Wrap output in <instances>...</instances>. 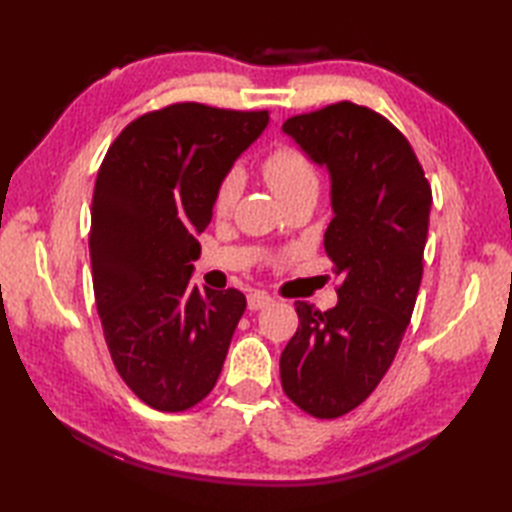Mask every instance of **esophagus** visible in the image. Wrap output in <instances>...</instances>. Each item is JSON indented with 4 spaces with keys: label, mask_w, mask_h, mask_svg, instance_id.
<instances>
[{
    "label": "esophagus",
    "mask_w": 512,
    "mask_h": 512,
    "mask_svg": "<svg viewBox=\"0 0 512 512\" xmlns=\"http://www.w3.org/2000/svg\"><path fill=\"white\" fill-rule=\"evenodd\" d=\"M270 301H273V297L266 295V292L253 290V292H250V295H248V310H262V308L268 306Z\"/></svg>",
    "instance_id": "1"
}]
</instances>
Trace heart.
Returning a JSON list of instances; mask_svg holds the SVG:
<instances>
[{
    "label": "heart",
    "instance_id": "heart-1",
    "mask_svg": "<svg viewBox=\"0 0 512 512\" xmlns=\"http://www.w3.org/2000/svg\"><path fill=\"white\" fill-rule=\"evenodd\" d=\"M262 176L279 200L303 189H317L319 184L317 169H314L310 156L292 145H279L270 151L262 160ZM237 198L239 176L231 171L217 182L213 193V211L217 215H228L233 211Z\"/></svg>",
    "mask_w": 512,
    "mask_h": 512
}]
</instances>
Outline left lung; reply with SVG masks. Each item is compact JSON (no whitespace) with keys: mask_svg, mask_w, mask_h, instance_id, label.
<instances>
[{"mask_svg":"<svg viewBox=\"0 0 512 512\" xmlns=\"http://www.w3.org/2000/svg\"><path fill=\"white\" fill-rule=\"evenodd\" d=\"M281 129L330 171L323 246L341 277L334 308L295 303L281 387L299 409L332 420L361 405L396 358L422 281L431 187L409 140L369 107L341 101Z\"/></svg>","mask_w":512,"mask_h":512,"instance_id":"left-lung-1","label":"left lung"}]
</instances>
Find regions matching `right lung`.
<instances>
[{"mask_svg": "<svg viewBox=\"0 0 512 512\" xmlns=\"http://www.w3.org/2000/svg\"><path fill=\"white\" fill-rule=\"evenodd\" d=\"M266 125V110L173 103L129 123L101 162L90 226L96 310L116 372L158 411L209 396L246 310L239 290L189 279L217 182Z\"/></svg>", "mask_w": 512, "mask_h": 512, "instance_id": "add662e5", "label": "right lung"}]
</instances>
